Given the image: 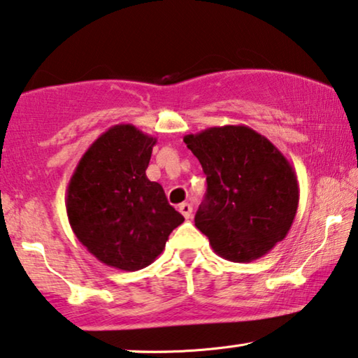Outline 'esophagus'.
Segmentation results:
<instances>
[{
	"mask_svg": "<svg viewBox=\"0 0 358 358\" xmlns=\"http://www.w3.org/2000/svg\"><path fill=\"white\" fill-rule=\"evenodd\" d=\"M178 211L183 214L185 219H189V217H192L193 208H192V204H189V203H182V204H180V206H178Z\"/></svg>",
	"mask_w": 358,
	"mask_h": 358,
	"instance_id": "esophagus-1",
	"label": "esophagus"
}]
</instances>
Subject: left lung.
<instances>
[{"instance_id": "8db88e82", "label": "left lung", "mask_w": 358, "mask_h": 358, "mask_svg": "<svg viewBox=\"0 0 358 358\" xmlns=\"http://www.w3.org/2000/svg\"><path fill=\"white\" fill-rule=\"evenodd\" d=\"M206 175V198L194 226L222 259L252 262L292 229L299 185L292 164L244 124L214 126L183 137Z\"/></svg>"}]
</instances>
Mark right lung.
<instances>
[{
  "label": "right lung",
  "mask_w": 358,
  "mask_h": 358,
  "mask_svg": "<svg viewBox=\"0 0 358 358\" xmlns=\"http://www.w3.org/2000/svg\"><path fill=\"white\" fill-rule=\"evenodd\" d=\"M155 137L116 124L85 152L66 187V216L76 239L101 264L145 268L185 217L147 178Z\"/></svg>",
  "instance_id": "obj_1"
}]
</instances>
